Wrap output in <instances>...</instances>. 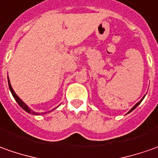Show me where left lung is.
Segmentation results:
<instances>
[{
    "label": "left lung",
    "mask_w": 158,
    "mask_h": 158,
    "mask_svg": "<svg viewBox=\"0 0 158 158\" xmlns=\"http://www.w3.org/2000/svg\"><path fill=\"white\" fill-rule=\"evenodd\" d=\"M145 96H146V95H145ZM145 96H143V98H142V99H141L140 101L138 102H137V103H136V104H135V105H134V106L132 107V108H131V110L129 111V112H128V113H131V111H133V110H135V109H136V107L138 106V105H139V104H140L141 102H142V101H143V98H144V97H145Z\"/></svg>",
    "instance_id": "left-lung-1"
}]
</instances>
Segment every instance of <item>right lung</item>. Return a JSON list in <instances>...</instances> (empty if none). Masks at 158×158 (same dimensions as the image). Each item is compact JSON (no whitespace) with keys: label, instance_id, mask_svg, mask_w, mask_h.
<instances>
[{"label":"right lung","instance_id":"right-lung-1","mask_svg":"<svg viewBox=\"0 0 158 158\" xmlns=\"http://www.w3.org/2000/svg\"><path fill=\"white\" fill-rule=\"evenodd\" d=\"M7 82H8V87H9V89H10L11 93H12V96H14V98L15 99V101L17 102V103L19 104V105H20V107H21L22 109H23V110L26 111V112L29 113V114H31V115H35V116H38V115H42V114H46V113H47V112L38 113V112H35V111H34L33 110H31V109L27 106V104H26L24 102L22 101V99H21V98H20V97H19V96H18L16 94H15V92L14 91V89H13L12 86H11V83H10V81H9V78H8V77H7ZM56 108H55V109H56ZM55 109H54V110H55ZM52 110L48 111V112H50V111H52Z\"/></svg>","mask_w":158,"mask_h":158}]
</instances>
